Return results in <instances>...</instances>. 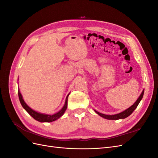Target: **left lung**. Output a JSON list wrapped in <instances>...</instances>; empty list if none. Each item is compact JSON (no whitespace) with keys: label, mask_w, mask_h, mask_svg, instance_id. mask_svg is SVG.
<instances>
[{"label":"left lung","mask_w":158,"mask_h":158,"mask_svg":"<svg viewBox=\"0 0 158 158\" xmlns=\"http://www.w3.org/2000/svg\"><path fill=\"white\" fill-rule=\"evenodd\" d=\"M144 90L142 91V92L141 94V95H140V97L138 98V99L136 101V102L134 103L131 107H129L128 109H126L125 111H124L120 113H118L116 114H113V115H107V114H102V113H100L98 111H96L95 110V111L99 115H100L101 117L106 118V119H109V120H118V119H121V118H125L127 117H128L130 114H132V113L135 111V109L137 107L138 105L139 104L140 102L141 101V99H142L143 97V95H144Z\"/></svg>","instance_id":"1"}]
</instances>
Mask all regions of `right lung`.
Here are the masks:
<instances>
[{
    "mask_svg": "<svg viewBox=\"0 0 158 158\" xmlns=\"http://www.w3.org/2000/svg\"><path fill=\"white\" fill-rule=\"evenodd\" d=\"M69 95H67V97L66 98V101H65V104L64 106H63V107L62 108V109L60 110V111H59L58 113H56L52 115H49V114H42V113H37L35 111H33V109H31L24 102L23 99L22 98V95L20 92V91L18 89V96H19V99H20V102L22 104V107L25 109L26 111L29 113L30 115L34 118L35 120L40 121V122H52L54 121L55 120H56L57 118H60L63 114H64V113L65 112L66 107H67V102H68V97Z\"/></svg>",
    "mask_w": 158,
    "mask_h": 158,
    "instance_id": "1",
    "label": "right lung"
}]
</instances>
